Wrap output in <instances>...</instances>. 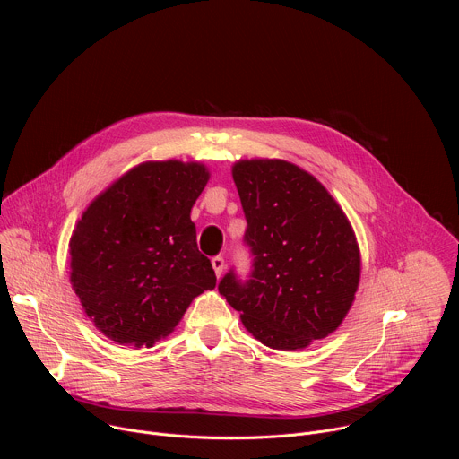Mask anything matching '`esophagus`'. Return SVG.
Segmentation results:
<instances>
[{
	"mask_svg": "<svg viewBox=\"0 0 459 459\" xmlns=\"http://www.w3.org/2000/svg\"><path fill=\"white\" fill-rule=\"evenodd\" d=\"M211 264H212V269H214L216 276L220 278L223 274V269H225V259L221 255H216V257L211 259Z\"/></svg>",
	"mask_w": 459,
	"mask_h": 459,
	"instance_id": "obj_1",
	"label": "esophagus"
}]
</instances>
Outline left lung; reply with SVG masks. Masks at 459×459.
I'll use <instances>...</instances> for the list:
<instances>
[{"instance_id": "8db88e82", "label": "left lung", "mask_w": 459, "mask_h": 459, "mask_svg": "<svg viewBox=\"0 0 459 459\" xmlns=\"http://www.w3.org/2000/svg\"><path fill=\"white\" fill-rule=\"evenodd\" d=\"M252 254L248 280L230 269L218 290L247 331L271 349H305L334 333L359 283V248L333 195L281 160L232 169Z\"/></svg>"}]
</instances>
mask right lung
Segmentation results:
<instances>
[{
  "label": "right lung",
  "mask_w": 459,
  "mask_h": 459,
  "mask_svg": "<svg viewBox=\"0 0 459 459\" xmlns=\"http://www.w3.org/2000/svg\"><path fill=\"white\" fill-rule=\"evenodd\" d=\"M207 181L204 165L149 161L83 212L71 238V281L107 338L152 347L174 331L195 296L216 287L190 220Z\"/></svg>",
  "instance_id": "obj_1"
}]
</instances>
